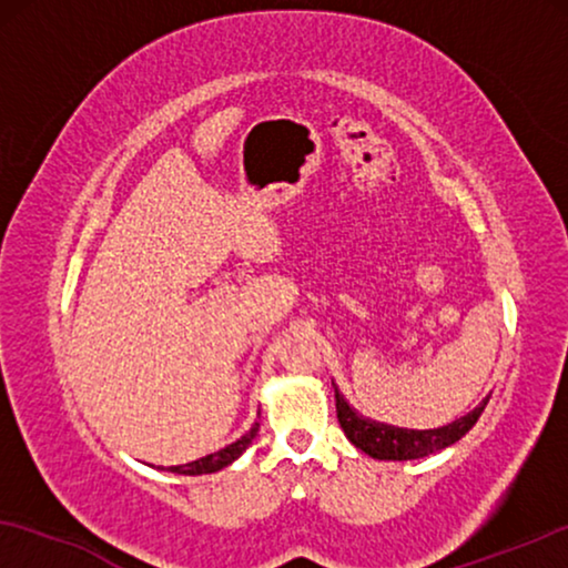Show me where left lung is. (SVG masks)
I'll use <instances>...</instances> for the list:
<instances>
[{"label": "left lung", "mask_w": 568, "mask_h": 568, "mask_svg": "<svg viewBox=\"0 0 568 568\" xmlns=\"http://www.w3.org/2000/svg\"><path fill=\"white\" fill-rule=\"evenodd\" d=\"M486 403L488 400L480 403V406L476 410H470L468 416L442 426V429L408 432V429H393V426L367 422V418H362L354 408H348L344 395L336 390V414H338L341 429H344V434L354 447H359L362 453H367L369 457H377V460H416V457H426L437 453V449L455 445L457 439H463L465 434L473 429V424H476L478 416L484 414Z\"/></svg>", "instance_id": "8db88e82"}]
</instances>
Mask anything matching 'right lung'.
Wrapping results in <instances>:
<instances>
[{"mask_svg":"<svg viewBox=\"0 0 568 568\" xmlns=\"http://www.w3.org/2000/svg\"><path fill=\"white\" fill-rule=\"evenodd\" d=\"M255 434H258V424H253V429L247 432L245 437H240L235 445L224 447V449H220V453H214V455L201 457V460H193L189 465H173V468H168V470L170 473H181V476H204V473H216V470L227 468L232 460H237V457L243 455L247 447H251V442L255 439Z\"/></svg>","mask_w":568,"mask_h":568,"instance_id":"right-lung-1","label":"right lung"}]
</instances>
